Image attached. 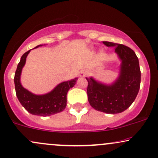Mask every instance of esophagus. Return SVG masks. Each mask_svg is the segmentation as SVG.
I'll return each mask as SVG.
<instances>
[{
  "mask_svg": "<svg viewBox=\"0 0 158 158\" xmlns=\"http://www.w3.org/2000/svg\"><path fill=\"white\" fill-rule=\"evenodd\" d=\"M80 76H81V77H85V72L84 71H81V73H80Z\"/></svg>",
  "mask_w": 158,
  "mask_h": 158,
  "instance_id": "obj_1",
  "label": "esophagus"
}]
</instances>
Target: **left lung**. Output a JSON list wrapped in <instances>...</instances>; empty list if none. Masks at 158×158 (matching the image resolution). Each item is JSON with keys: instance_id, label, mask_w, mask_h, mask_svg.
Returning <instances> with one entry per match:
<instances>
[{"instance_id": "obj_1", "label": "left lung", "mask_w": 158, "mask_h": 158, "mask_svg": "<svg viewBox=\"0 0 158 158\" xmlns=\"http://www.w3.org/2000/svg\"><path fill=\"white\" fill-rule=\"evenodd\" d=\"M107 47H115V53L120 60L118 77L113 82L86 78L88 82L87 97L90 106L107 114L120 113L133 103L140 89V70L135 53L129 47L104 41Z\"/></svg>"}]
</instances>
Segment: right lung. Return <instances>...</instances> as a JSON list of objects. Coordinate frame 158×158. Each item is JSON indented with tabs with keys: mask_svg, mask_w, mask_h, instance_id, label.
<instances>
[{
	"mask_svg": "<svg viewBox=\"0 0 158 158\" xmlns=\"http://www.w3.org/2000/svg\"><path fill=\"white\" fill-rule=\"evenodd\" d=\"M43 45H39L35 48ZM30 51L31 50L28 51L21 56L15 74V91L19 102L28 113L35 115L45 117L63 111L67 104L68 91L76 85L78 78L62 81L47 94L41 95L33 94L23 87L20 81L22 70Z\"/></svg>",
	"mask_w": 158,
	"mask_h": 158,
	"instance_id": "1",
	"label": "right lung"
}]
</instances>
